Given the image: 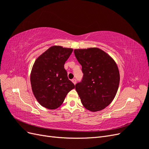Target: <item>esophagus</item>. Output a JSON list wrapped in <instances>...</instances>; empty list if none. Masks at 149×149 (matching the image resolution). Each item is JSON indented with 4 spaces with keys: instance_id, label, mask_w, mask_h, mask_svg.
Listing matches in <instances>:
<instances>
[{
    "instance_id": "esophagus-1",
    "label": "esophagus",
    "mask_w": 149,
    "mask_h": 149,
    "mask_svg": "<svg viewBox=\"0 0 149 149\" xmlns=\"http://www.w3.org/2000/svg\"><path fill=\"white\" fill-rule=\"evenodd\" d=\"M72 82L74 84H76V79H72Z\"/></svg>"
}]
</instances>
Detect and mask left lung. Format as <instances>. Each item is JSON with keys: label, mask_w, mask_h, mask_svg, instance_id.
Here are the masks:
<instances>
[{"label": "left lung", "mask_w": 149, "mask_h": 149, "mask_svg": "<svg viewBox=\"0 0 149 149\" xmlns=\"http://www.w3.org/2000/svg\"><path fill=\"white\" fill-rule=\"evenodd\" d=\"M74 55L82 66L83 77L75 85L83 105L96 112L104 109L118 92L120 74L112 58L97 48L75 49Z\"/></svg>", "instance_id": "left-lung-1"}]
</instances>
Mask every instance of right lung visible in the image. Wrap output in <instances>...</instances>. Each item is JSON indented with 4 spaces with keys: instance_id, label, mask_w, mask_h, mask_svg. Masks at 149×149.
I'll return each instance as SVG.
<instances>
[{
    "instance_id": "obj_1",
    "label": "right lung",
    "mask_w": 149,
    "mask_h": 149,
    "mask_svg": "<svg viewBox=\"0 0 149 149\" xmlns=\"http://www.w3.org/2000/svg\"><path fill=\"white\" fill-rule=\"evenodd\" d=\"M72 48L53 46L35 60L30 74L31 89L38 102L44 107H60L74 84L68 78L64 65Z\"/></svg>"
}]
</instances>
